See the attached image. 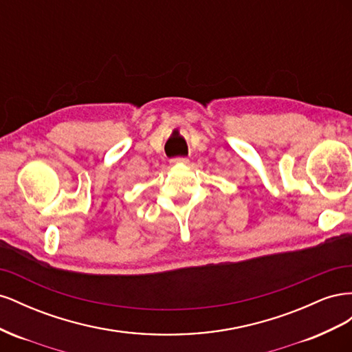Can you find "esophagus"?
Listing matches in <instances>:
<instances>
[{
    "label": "esophagus",
    "instance_id": "34e87169",
    "mask_svg": "<svg viewBox=\"0 0 352 352\" xmlns=\"http://www.w3.org/2000/svg\"><path fill=\"white\" fill-rule=\"evenodd\" d=\"M172 163L173 166H185L189 163V160L186 157H176V158H172Z\"/></svg>",
    "mask_w": 352,
    "mask_h": 352
}]
</instances>
